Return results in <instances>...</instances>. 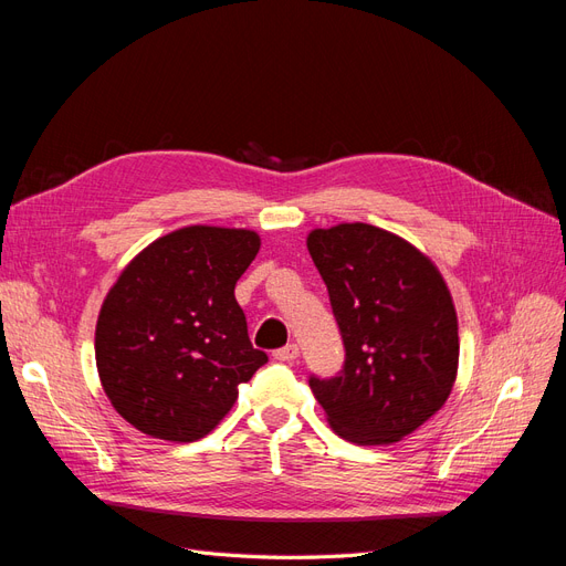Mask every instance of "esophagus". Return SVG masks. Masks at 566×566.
I'll use <instances>...</instances> for the list:
<instances>
[{
    "label": "esophagus",
    "mask_w": 566,
    "mask_h": 566,
    "mask_svg": "<svg viewBox=\"0 0 566 566\" xmlns=\"http://www.w3.org/2000/svg\"><path fill=\"white\" fill-rule=\"evenodd\" d=\"M297 356H300V347L297 345H285V347L273 352V358H276V361H281V364H293Z\"/></svg>",
    "instance_id": "1"
}]
</instances>
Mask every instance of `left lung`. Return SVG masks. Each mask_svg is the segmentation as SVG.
<instances>
[{"label":"left lung","instance_id":"8db88e82","mask_svg":"<svg viewBox=\"0 0 566 566\" xmlns=\"http://www.w3.org/2000/svg\"><path fill=\"white\" fill-rule=\"evenodd\" d=\"M306 248L345 342L335 378H310L316 401L358 447L408 437L455 382L458 316L447 283L418 248L361 221L314 229Z\"/></svg>","mask_w":566,"mask_h":566}]
</instances>
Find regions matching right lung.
<instances>
[{
	"label": "right lung",
	"instance_id": "obj_1",
	"mask_svg": "<svg viewBox=\"0 0 566 566\" xmlns=\"http://www.w3.org/2000/svg\"><path fill=\"white\" fill-rule=\"evenodd\" d=\"M256 252L254 231L186 227L136 254L108 290L96 368L113 408L139 432L202 439L269 361L233 295Z\"/></svg>",
	"mask_w": 566,
	"mask_h": 566
}]
</instances>
